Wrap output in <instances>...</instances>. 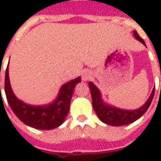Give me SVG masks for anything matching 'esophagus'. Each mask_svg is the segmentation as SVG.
I'll return each mask as SVG.
<instances>
[{"label":"esophagus","instance_id":"1","mask_svg":"<svg viewBox=\"0 0 161 161\" xmlns=\"http://www.w3.org/2000/svg\"><path fill=\"white\" fill-rule=\"evenodd\" d=\"M92 78V73H91L89 70H87V71H84L82 74V79L83 81H87L88 79H90Z\"/></svg>","mask_w":161,"mask_h":161}]
</instances>
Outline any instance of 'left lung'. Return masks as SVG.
<instances>
[{"label": "left lung", "mask_w": 161, "mask_h": 161, "mask_svg": "<svg viewBox=\"0 0 161 161\" xmlns=\"http://www.w3.org/2000/svg\"><path fill=\"white\" fill-rule=\"evenodd\" d=\"M134 35L135 38L146 47L145 41L139 36L137 31H134ZM88 86L90 88L92 103H93V109L95 111L96 114L98 115V117L100 119L102 122L105 123L108 125H113V126L129 125V124L135 122L138 119H140L149 108L154 98V94H155V88H154L148 100L146 101V103L142 107L135 110H125L105 104L101 99V94L98 88L91 82L88 83Z\"/></svg>", "instance_id": "8db88e82"}]
</instances>
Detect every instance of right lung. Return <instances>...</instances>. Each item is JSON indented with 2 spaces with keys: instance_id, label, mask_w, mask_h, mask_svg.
Wrapping results in <instances>:
<instances>
[{
  "instance_id": "add662e5",
  "label": "right lung",
  "mask_w": 161,
  "mask_h": 161,
  "mask_svg": "<svg viewBox=\"0 0 161 161\" xmlns=\"http://www.w3.org/2000/svg\"><path fill=\"white\" fill-rule=\"evenodd\" d=\"M80 82L81 78L78 77L62 86L58 98L50 104L28 105L19 100L11 90L7 66L5 76V93L9 105L21 122L37 130H53L60 126L65 120L69 111L73 90L76 84Z\"/></svg>"
}]
</instances>
